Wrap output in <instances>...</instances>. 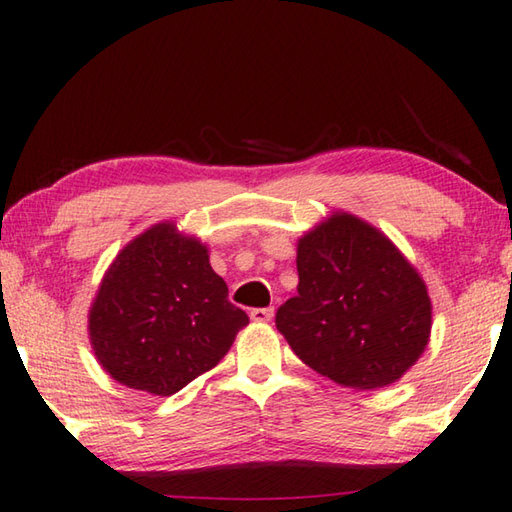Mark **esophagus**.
Returning <instances> with one entry per match:
<instances>
[{"label":"esophagus","instance_id":"obj_1","mask_svg":"<svg viewBox=\"0 0 512 512\" xmlns=\"http://www.w3.org/2000/svg\"><path fill=\"white\" fill-rule=\"evenodd\" d=\"M251 322H270L274 317V308L267 306V308H254V311L249 313Z\"/></svg>","mask_w":512,"mask_h":512}]
</instances>
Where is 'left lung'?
<instances>
[{
	"label": "left lung",
	"mask_w": 512,
	"mask_h": 512,
	"mask_svg": "<svg viewBox=\"0 0 512 512\" xmlns=\"http://www.w3.org/2000/svg\"><path fill=\"white\" fill-rule=\"evenodd\" d=\"M297 295L276 311L292 351L345 388L399 381L431 335L426 283L376 226L333 213L297 242Z\"/></svg>",
	"instance_id": "1"
}]
</instances>
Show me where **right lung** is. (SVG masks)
I'll return each mask as SVG.
<instances>
[{"mask_svg": "<svg viewBox=\"0 0 512 512\" xmlns=\"http://www.w3.org/2000/svg\"><path fill=\"white\" fill-rule=\"evenodd\" d=\"M247 324L206 245L172 222L154 224L115 256L88 315L99 365L117 383L158 397L213 370Z\"/></svg>", "mask_w": 512, "mask_h": 512, "instance_id": "obj_1", "label": "right lung"}]
</instances>
